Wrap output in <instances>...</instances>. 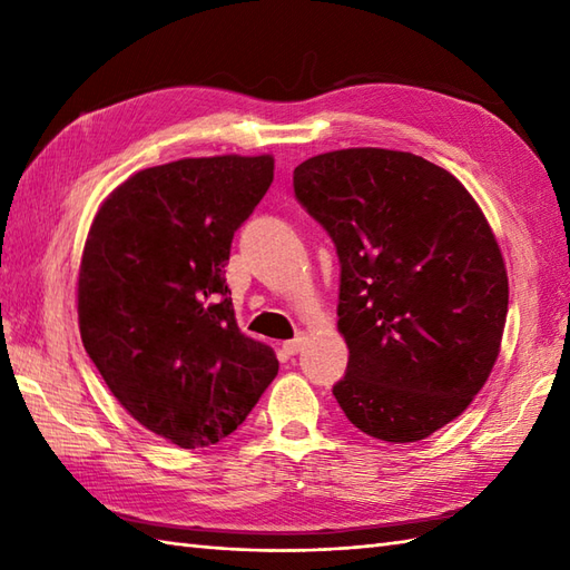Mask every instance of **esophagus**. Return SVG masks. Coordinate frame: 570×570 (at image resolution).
<instances>
[{"label":"esophagus","instance_id":"esophagus-1","mask_svg":"<svg viewBox=\"0 0 570 570\" xmlns=\"http://www.w3.org/2000/svg\"><path fill=\"white\" fill-rule=\"evenodd\" d=\"M304 345H306V337L298 335V337H294V341L284 343V353H286L288 357H294V355L301 353V350H304Z\"/></svg>","mask_w":570,"mask_h":570}]
</instances>
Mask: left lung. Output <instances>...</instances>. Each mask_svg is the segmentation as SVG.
<instances>
[{
  "label": "left lung",
  "mask_w": 570,
  "mask_h": 570,
  "mask_svg": "<svg viewBox=\"0 0 570 570\" xmlns=\"http://www.w3.org/2000/svg\"><path fill=\"white\" fill-rule=\"evenodd\" d=\"M294 196L341 262L337 404L372 439H426L463 414L500 353L510 286L485 215L445 168L370 147L296 166Z\"/></svg>",
  "instance_id": "left-lung-1"
}]
</instances>
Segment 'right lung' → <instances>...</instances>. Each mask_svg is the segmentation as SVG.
I'll return each instance as SVG.
<instances>
[{
	"label": "right lung",
	"mask_w": 570,
	"mask_h": 570,
	"mask_svg": "<svg viewBox=\"0 0 570 570\" xmlns=\"http://www.w3.org/2000/svg\"><path fill=\"white\" fill-rule=\"evenodd\" d=\"M274 178L272 156L151 166L102 203L85 242V353L141 426L203 448L247 419L278 372L242 335L225 282L233 237Z\"/></svg>",
	"instance_id": "obj_1"
}]
</instances>
